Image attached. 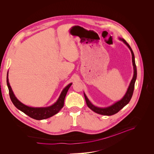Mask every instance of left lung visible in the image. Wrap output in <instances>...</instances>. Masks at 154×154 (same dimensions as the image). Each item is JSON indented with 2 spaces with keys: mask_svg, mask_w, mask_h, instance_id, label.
<instances>
[{
  "mask_svg": "<svg viewBox=\"0 0 154 154\" xmlns=\"http://www.w3.org/2000/svg\"><path fill=\"white\" fill-rule=\"evenodd\" d=\"M119 39L122 40L130 50V52L132 53V65H133V68H134V76L131 82L130 83V85L128 87L127 92L125 93V94L122 99L118 101H116V103H114L112 105H111L109 106H106V107H99L93 105L89 101V100L88 99V97H87L86 94L84 92V96L86 101V103L88 108L91 109L92 111H94V112L97 114L104 115V116H112L118 113L121 109H122L125 106H126L129 103V101L132 98V96L134 92V89L135 82H136V78H137V68L136 66V62H135V57H134V54L133 53V51L132 48H130L129 44L127 42H126L125 40H124L122 38H119Z\"/></svg>",
  "mask_w": 154,
  "mask_h": 154,
  "instance_id": "1",
  "label": "left lung"
}]
</instances>
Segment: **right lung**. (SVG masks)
Instances as JSON below:
<instances>
[{"mask_svg":"<svg viewBox=\"0 0 154 154\" xmlns=\"http://www.w3.org/2000/svg\"><path fill=\"white\" fill-rule=\"evenodd\" d=\"M6 79L7 85L9 89V94H10V98L13 105H15L18 110L23 112L24 114L29 116L30 118L36 120L45 119L52 117L53 116L57 114L58 112L63 108L64 105L65 97H66L69 88L72 85V83H69L68 85H67L63 88L57 101L52 105L45 107H32L27 106L24 103H22V102H20L17 98L15 95L14 94L10 83H9L8 72L7 74Z\"/></svg>","mask_w":154,"mask_h":154,"instance_id":"right-lung-1","label":"right lung"}]
</instances>
